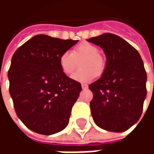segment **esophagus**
Returning a JSON list of instances; mask_svg holds the SVG:
<instances>
[{"label":"esophagus","instance_id":"1","mask_svg":"<svg viewBox=\"0 0 154 154\" xmlns=\"http://www.w3.org/2000/svg\"><path fill=\"white\" fill-rule=\"evenodd\" d=\"M87 87H88V86H87V84H82V88L83 90H85V89H87Z\"/></svg>","mask_w":154,"mask_h":154}]
</instances>
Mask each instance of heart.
<instances>
[{
  "label": "heart",
  "mask_w": 154,
  "mask_h": 154,
  "mask_svg": "<svg viewBox=\"0 0 154 154\" xmlns=\"http://www.w3.org/2000/svg\"><path fill=\"white\" fill-rule=\"evenodd\" d=\"M79 63L81 69L72 76L73 80L86 83L102 73L106 67L104 58L99 54L97 46L90 43H82L70 52H63L59 56V66L64 74L69 76L73 72Z\"/></svg>",
  "instance_id": "1"
}]
</instances>
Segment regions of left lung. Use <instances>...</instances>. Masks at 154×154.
Listing matches in <instances>:
<instances>
[{
	"label": "left lung",
	"instance_id": "1",
	"mask_svg": "<svg viewBox=\"0 0 154 154\" xmlns=\"http://www.w3.org/2000/svg\"><path fill=\"white\" fill-rule=\"evenodd\" d=\"M100 46L106 57L102 76L89 85L94 122L111 132H124L142 115L147 73L140 54L119 36L106 33L87 39Z\"/></svg>",
	"mask_w": 154,
	"mask_h": 154
}]
</instances>
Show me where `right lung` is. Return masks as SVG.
<instances>
[{"label":"right lung","mask_w":154,"mask_h":154,"mask_svg":"<svg viewBox=\"0 0 154 154\" xmlns=\"http://www.w3.org/2000/svg\"><path fill=\"white\" fill-rule=\"evenodd\" d=\"M77 42L38 35L13 54L10 95L18 118L34 132L50 135L68 125L82 86L63 72L59 56Z\"/></svg>","instance_id":"right-lung-1"}]
</instances>
